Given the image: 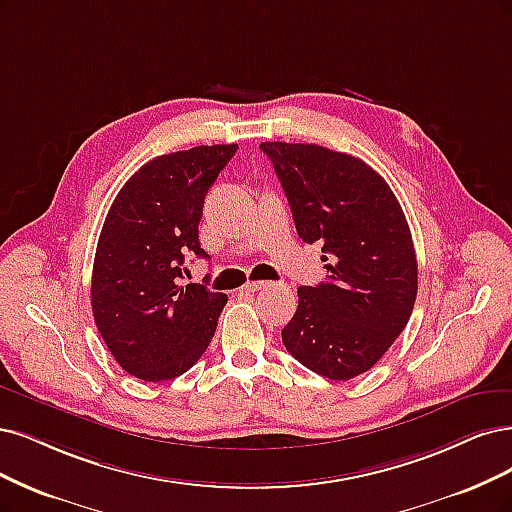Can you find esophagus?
Here are the masks:
<instances>
[{
	"label": "esophagus",
	"mask_w": 512,
	"mask_h": 512,
	"mask_svg": "<svg viewBox=\"0 0 512 512\" xmlns=\"http://www.w3.org/2000/svg\"><path fill=\"white\" fill-rule=\"evenodd\" d=\"M267 286H269V281H248V284L243 286V290L245 292H258V290L267 288Z\"/></svg>",
	"instance_id": "1"
}]
</instances>
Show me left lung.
<instances>
[{
  "mask_svg": "<svg viewBox=\"0 0 512 512\" xmlns=\"http://www.w3.org/2000/svg\"><path fill=\"white\" fill-rule=\"evenodd\" d=\"M296 233L322 245L326 281L298 288L281 330L290 354L332 381L373 368L407 326L417 258L407 218L381 175L356 156L315 144L262 142Z\"/></svg>",
  "mask_w": 512,
  "mask_h": 512,
  "instance_id": "8db88e82",
  "label": "left lung"
}]
</instances>
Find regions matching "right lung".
I'll return each mask as SVG.
<instances>
[{
    "label": "right lung",
    "mask_w": 512,
    "mask_h": 512,
    "mask_svg": "<svg viewBox=\"0 0 512 512\" xmlns=\"http://www.w3.org/2000/svg\"><path fill=\"white\" fill-rule=\"evenodd\" d=\"M237 148L197 146L152 158L105 216L91 305L105 345L137 379L184 375L214 339L226 294L180 286V279L188 252L207 258L199 243L203 201Z\"/></svg>",
    "instance_id": "1"
}]
</instances>
